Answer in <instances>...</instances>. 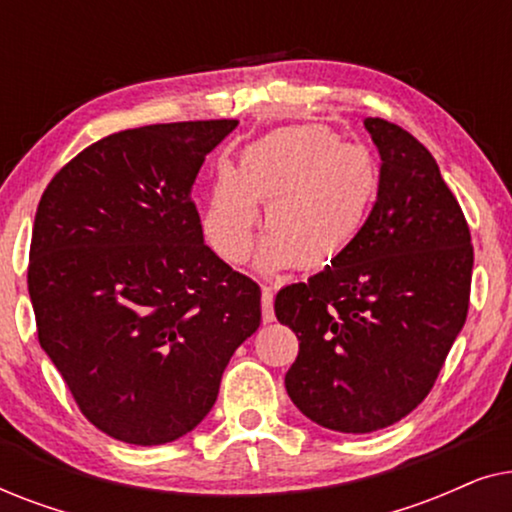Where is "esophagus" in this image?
<instances>
[{
  "label": "esophagus",
  "mask_w": 512,
  "mask_h": 512,
  "mask_svg": "<svg viewBox=\"0 0 512 512\" xmlns=\"http://www.w3.org/2000/svg\"><path fill=\"white\" fill-rule=\"evenodd\" d=\"M261 310H263V321H265V324H270V321H275V298H272V289H270V286H263V293H261Z\"/></svg>",
  "instance_id": "obj_1"
}]
</instances>
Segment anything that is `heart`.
I'll use <instances>...</instances> for the list:
<instances>
[{
  "label": "heart",
  "instance_id": "obj_1",
  "mask_svg": "<svg viewBox=\"0 0 512 512\" xmlns=\"http://www.w3.org/2000/svg\"><path fill=\"white\" fill-rule=\"evenodd\" d=\"M382 193L380 160L368 146L345 144L326 125H289L249 144L237 170L221 167L202 216L207 242L228 263L249 256L265 202L258 263L321 270L366 233Z\"/></svg>",
  "mask_w": 512,
  "mask_h": 512
}]
</instances>
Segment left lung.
Segmentation results:
<instances>
[{"mask_svg": "<svg viewBox=\"0 0 512 512\" xmlns=\"http://www.w3.org/2000/svg\"><path fill=\"white\" fill-rule=\"evenodd\" d=\"M382 156V193L361 240L275 298L298 335L284 377L319 426L370 433L429 396L471 300L466 216L429 149L384 118H366Z\"/></svg>", "mask_w": 512, "mask_h": 512, "instance_id": "1", "label": "left lung"}]
</instances>
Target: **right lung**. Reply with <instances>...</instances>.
<instances>
[{
  "label": "right lung",
  "mask_w": 512,
  "mask_h": 512,
  "mask_svg": "<svg viewBox=\"0 0 512 512\" xmlns=\"http://www.w3.org/2000/svg\"><path fill=\"white\" fill-rule=\"evenodd\" d=\"M235 128L219 118L114 132L39 200L27 265L39 345L83 417L123 443L193 431L261 326V286L202 242L191 198L207 153Z\"/></svg>",
  "instance_id": "1"
}]
</instances>
